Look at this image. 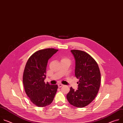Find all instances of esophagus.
Instances as JSON below:
<instances>
[{"instance_id": "obj_1", "label": "esophagus", "mask_w": 123, "mask_h": 123, "mask_svg": "<svg viewBox=\"0 0 123 123\" xmlns=\"http://www.w3.org/2000/svg\"><path fill=\"white\" fill-rule=\"evenodd\" d=\"M63 86V85L62 84H61V83H59V84H58V86L59 88H60V87H61L62 86Z\"/></svg>"}]
</instances>
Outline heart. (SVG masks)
Returning <instances> with one entry per match:
<instances>
[{"label": "heart", "instance_id": "obj_1", "mask_svg": "<svg viewBox=\"0 0 123 123\" xmlns=\"http://www.w3.org/2000/svg\"><path fill=\"white\" fill-rule=\"evenodd\" d=\"M62 60H69L68 59L66 58H63Z\"/></svg>", "mask_w": 123, "mask_h": 123}]
</instances>
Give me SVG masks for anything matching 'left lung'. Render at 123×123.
I'll return each mask as SVG.
<instances>
[{"instance_id":"left-lung-1","label":"left lung","mask_w":123,"mask_h":123,"mask_svg":"<svg viewBox=\"0 0 123 123\" xmlns=\"http://www.w3.org/2000/svg\"><path fill=\"white\" fill-rule=\"evenodd\" d=\"M75 61V75L80 80L76 91L71 87L67 95L72 105L81 108L90 104L96 97L100 84V73L96 61L87 53L72 50Z\"/></svg>"}]
</instances>
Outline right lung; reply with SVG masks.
<instances>
[{
  "instance_id": "add662e5",
  "label": "right lung",
  "mask_w": 123,
  "mask_h": 123,
  "mask_svg": "<svg viewBox=\"0 0 123 123\" xmlns=\"http://www.w3.org/2000/svg\"><path fill=\"white\" fill-rule=\"evenodd\" d=\"M58 50L46 49L33 54L26 64L23 74L25 93L31 102L39 107H44L52 102L57 85L45 83L48 60Z\"/></svg>"
}]
</instances>
